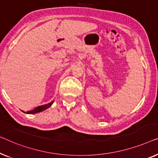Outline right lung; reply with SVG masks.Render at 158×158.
I'll return each instance as SVG.
<instances>
[{
    "instance_id": "obj_1",
    "label": "right lung",
    "mask_w": 158,
    "mask_h": 158,
    "mask_svg": "<svg viewBox=\"0 0 158 158\" xmlns=\"http://www.w3.org/2000/svg\"><path fill=\"white\" fill-rule=\"evenodd\" d=\"M53 103H54V101H53V102H50V103H48V104H44V105H42V106H40L36 107V108H35V109H33V110H29V111H27L26 114H37V113L43 111V110L48 109V108L50 107L52 105ZM23 112L25 113V111H23Z\"/></svg>"
}]
</instances>
